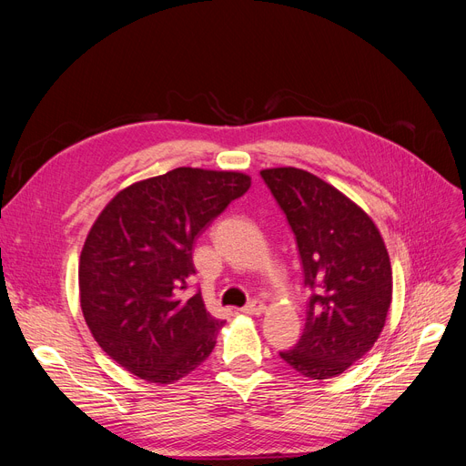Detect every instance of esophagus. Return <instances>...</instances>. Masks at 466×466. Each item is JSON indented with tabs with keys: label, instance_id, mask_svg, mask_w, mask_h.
<instances>
[{
	"label": "esophagus",
	"instance_id": "34e87169",
	"mask_svg": "<svg viewBox=\"0 0 466 466\" xmlns=\"http://www.w3.org/2000/svg\"><path fill=\"white\" fill-rule=\"evenodd\" d=\"M264 309H266V306L260 300H253L246 308H241V311L248 315H260V313H264Z\"/></svg>",
	"mask_w": 466,
	"mask_h": 466
}]
</instances>
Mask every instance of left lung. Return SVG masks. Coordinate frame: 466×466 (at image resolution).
<instances>
[{"instance_id":"left-lung-1","label":"left lung","mask_w":466,"mask_h":466,"mask_svg":"<svg viewBox=\"0 0 466 466\" xmlns=\"http://www.w3.org/2000/svg\"><path fill=\"white\" fill-rule=\"evenodd\" d=\"M297 236L306 304L299 344L281 359L311 380H329L372 350L393 300V270L370 215L306 169L260 171Z\"/></svg>"}]
</instances>
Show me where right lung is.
Returning <instances> with one entry per match:
<instances>
[{
	"label": "right lung",
	"mask_w": 466,
	"mask_h": 466,
	"mask_svg": "<svg viewBox=\"0 0 466 466\" xmlns=\"http://www.w3.org/2000/svg\"><path fill=\"white\" fill-rule=\"evenodd\" d=\"M249 187L241 171L176 167L122 188L97 215L79 258V299L97 346L122 369L167 385L209 357L225 321L179 289L194 274L196 236Z\"/></svg>",
	"instance_id": "1"
}]
</instances>
